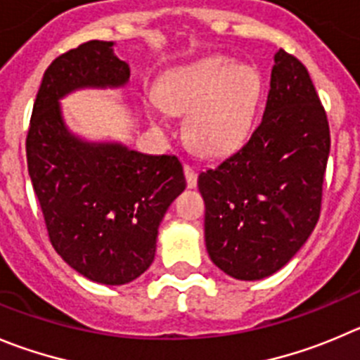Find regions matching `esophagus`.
Segmentation results:
<instances>
[{"label":"esophagus","instance_id":"1","mask_svg":"<svg viewBox=\"0 0 360 360\" xmlns=\"http://www.w3.org/2000/svg\"><path fill=\"white\" fill-rule=\"evenodd\" d=\"M184 176H186V184L188 188H195L197 186V172L191 165H184Z\"/></svg>","mask_w":360,"mask_h":360}]
</instances>
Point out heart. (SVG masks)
I'll return each mask as SVG.
<instances>
[{"mask_svg": "<svg viewBox=\"0 0 360 360\" xmlns=\"http://www.w3.org/2000/svg\"><path fill=\"white\" fill-rule=\"evenodd\" d=\"M259 97V74L221 56L172 69L158 90L161 106L169 112H188V142L206 156L231 153L247 139Z\"/></svg>", "mask_w": 360, "mask_h": 360, "instance_id": "obj_1", "label": "heart"}]
</instances>
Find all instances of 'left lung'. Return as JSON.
Returning a JSON list of instances; mask_svg holds the SVG:
<instances>
[{
	"label": "left lung",
	"mask_w": 360,
	"mask_h": 360,
	"mask_svg": "<svg viewBox=\"0 0 360 360\" xmlns=\"http://www.w3.org/2000/svg\"><path fill=\"white\" fill-rule=\"evenodd\" d=\"M328 153L327 113L311 76L278 49L259 126L197 181L207 254L221 271L259 281L290 263L320 218Z\"/></svg>",
	"instance_id": "obj_1"
}]
</instances>
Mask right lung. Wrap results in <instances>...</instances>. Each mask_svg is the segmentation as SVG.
<instances>
[{"label": "right lung", "mask_w": 360, "mask_h": 360, "mask_svg": "<svg viewBox=\"0 0 360 360\" xmlns=\"http://www.w3.org/2000/svg\"><path fill=\"white\" fill-rule=\"evenodd\" d=\"M112 46L89 40L46 69L26 134V160L55 250L83 277L120 286L150 266L161 218L186 179L177 156L86 143L63 124L60 97L129 79V65Z\"/></svg>", "instance_id": "add662e5"}]
</instances>
